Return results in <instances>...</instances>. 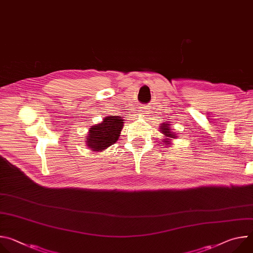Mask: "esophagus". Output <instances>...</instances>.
<instances>
[{"mask_svg": "<svg viewBox=\"0 0 253 253\" xmlns=\"http://www.w3.org/2000/svg\"><path fill=\"white\" fill-rule=\"evenodd\" d=\"M139 111H140V113L142 114V116H143V115L146 116V114H147V112H148V111H147V108H145V107H141Z\"/></svg>", "mask_w": 253, "mask_h": 253, "instance_id": "esophagus-1", "label": "esophagus"}]
</instances>
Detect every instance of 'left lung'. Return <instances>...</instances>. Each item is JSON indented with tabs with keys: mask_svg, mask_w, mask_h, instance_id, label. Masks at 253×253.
Masks as SVG:
<instances>
[{
	"mask_svg": "<svg viewBox=\"0 0 253 253\" xmlns=\"http://www.w3.org/2000/svg\"><path fill=\"white\" fill-rule=\"evenodd\" d=\"M160 133H162L164 135V139L162 140L163 141V144L164 146H171V140L173 139H176L178 136L175 132H172L171 131V127H170V124L169 123H161L160 124Z\"/></svg>",
	"mask_w": 253,
	"mask_h": 253,
	"instance_id": "obj_1",
	"label": "left lung"
}]
</instances>
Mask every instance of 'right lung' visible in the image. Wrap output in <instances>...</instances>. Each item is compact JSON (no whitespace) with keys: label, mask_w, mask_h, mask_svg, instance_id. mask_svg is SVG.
Returning <instances> with one entry per match:
<instances>
[{"label":"right lung","mask_w":253,"mask_h":253,"mask_svg":"<svg viewBox=\"0 0 253 253\" xmlns=\"http://www.w3.org/2000/svg\"><path fill=\"white\" fill-rule=\"evenodd\" d=\"M123 125L124 119L121 116L104 117L101 123L89 128L85 137L87 147L94 152H101L110 147L118 141Z\"/></svg>","instance_id":"right-lung-1"}]
</instances>
